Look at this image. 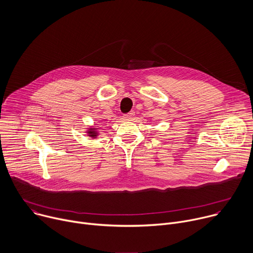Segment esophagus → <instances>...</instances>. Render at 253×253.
<instances>
[{"instance_id":"esophagus-1","label":"esophagus","mask_w":253,"mask_h":253,"mask_svg":"<svg viewBox=\"0 0 253 253\" xmlns=\"http://www.w3.org/2000/svg\"><path fill=\"white\" fill-rule=\"evenodd\" d=\"M134 115H135L134 112H130V113H128V114H125L124 116H123V118H124L125 120H131V119L134 117Z\"/></svg>"}]
</instances>
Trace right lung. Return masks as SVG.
<instances>
[{"label":"right lung","instance_id":"add662e5","mask_svg":"<svg viewBox=\"0 0 253 253\" xmlns=\"http://www.w3.org/2000/svg\"><path fill=\"white\" fill-rule=\"evenodd\" d=\"M93 130H94V129H89V130H88V134H89V136H91V137H95L97 133H96L95 131H93Z\"/></svg>","mask_w":253,"mask_h":253}]
</instances>
